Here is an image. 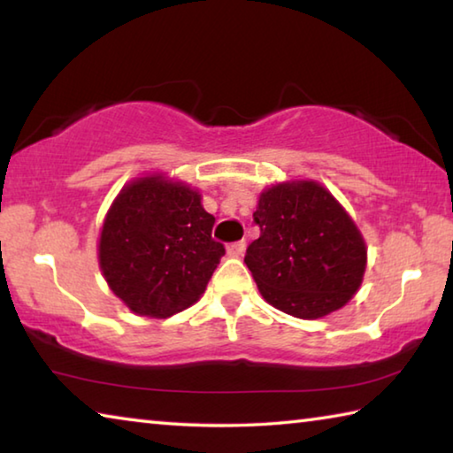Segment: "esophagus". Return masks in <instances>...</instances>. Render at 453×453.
<instances>
[{
	"label": "esophagus",
	"instance_id": "34e87169",
	"mask_svg": "<svg viewBox=\"0 0 453 453\" xmlns=\"http://www.w3.org/2000/svg\"><path fill=\"white\" fill-rule=\"evenodd\" d=\"M243 251H245V242H234L227 245V256H232V257L243 256Z\"/></svg>",
	"mask_w": 453,
	"mask_h": 453
}]
</instances>
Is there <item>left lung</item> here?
<instances>
[{
    "label": "left lung",
    "instance_id": "8db88e82",
    "mask_svg": "<svg viewBox=\"0 0 453 453\" xmlns=\"http://www.w3.org/2000/svg\"><path fill=\"white\" fill-rule=\"evenodd\" d=\"M254 219L259 237L245 265L275 310L318 319L346 305L364 281L367 248L343 205L313 180L265 188Z\"/></svg>",
    "mask_w": 453,
    "mask_h": 453
}]
</instances>
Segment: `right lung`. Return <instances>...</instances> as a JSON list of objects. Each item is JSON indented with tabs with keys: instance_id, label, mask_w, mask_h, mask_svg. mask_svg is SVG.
<instances>
[{
	"instance_id": "obj_1",
	"label": "right lung",
	"mask_w": 453,
	"mask_h": 453,
	"mask_svg": "<svg viewBox=\"0 0 453 453\" xmlns=\"http://www.w3.org/2000/svg\"><path fill=\"white\" fill-rule=\"evenodd\" d=\"M213 224L196 188L165 173L135 178L105 213L99 270L137 316L170 318L202 297L226 254L211 237Z\"/></svg>"
}]
</instances>
